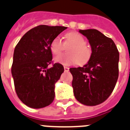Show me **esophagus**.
Segmentation results:
<instances>
[{"label":"esophagus","instance_id":"obj_1","mask_svg":"<svg viewBox=\"0 0 130 130\" xmlns=\"http://www.w3.org/2000/svg\"><path fill=\"white\" fill-rule=\"evenodd\" d=\"M64 70H65V71H66V72H68L69 71V68L68 67L64 66Z\"/></svg>","mask_w":130,"mask_h":130}]
</instances>
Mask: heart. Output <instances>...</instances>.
<instances>
[{
    "mask_svg": "<svg viewBox=\"0 0 130 130\" xmlns=\"http://www.w3.org/2000/svg\"><path fill=\"white\" fill-rule=\"evenodd\" d=\"M65 44H71L67 48L68 54H61L55 58V61L63 65H70L76 63L84 64L92 57V50L89 45L86 43L84 37L76 32H70L65 34ZM50 48L54 55H58L63 50V44L61 38L56 37L52 40Z\"/></svg>",
    "mask_w": 130,
    "mask_h": 130,
    "instance_id": "b5f03b06",
    "label": "heart"
}]
</instances>
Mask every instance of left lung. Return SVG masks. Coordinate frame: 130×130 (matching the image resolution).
<instances>
[{
	"instance_id": "1",
	"label": "left lung",
	"mask_w": 130,
	"mask_h": 130,
	"mask_svg": "<svg viewBox=\"0 0 130 130\" xmlns=\"http://www.w3.org/2000/svg\"><path fill=\"white\" fill-rule=\"evenodd\" d=\"M79 32L88 38L92 54L83 67L70 68L73 92L82 104L98 105L110 96L117 84L119 52L113 40L96 29Z\"/></svg>"
}]
</instances>
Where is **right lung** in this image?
I'll use <instances>...</instances> for the list:
<instances>
[{
  "instance_id": "right-lung-1",
  "label": "right lung",
  "mask_w": 130,
  "mask_h": 130,
  "mask_svg": "<svg viewBox=\"0 0 130 130\" xmlns=\"http://www.w3.org/2000/svg\"><path fill=\"white\" fill-rule=\"evenodd\" d=\"M67 27L37 26L26 32L15 46L12 74L18 98L28 107L40 109L48 106L55 98V84L64 68L54 63L50 68L52 40Z\"/></svg>"
}]
</instances>
